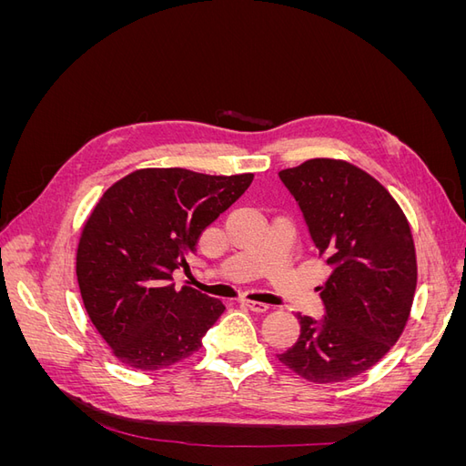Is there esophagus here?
Instances as JSON below:
<instances>
[{
	"mask_svg": "<svg viewBox=\"0 0 466 466\" xmlns=\"http://www.w3.org/2000/svg\"><path fill=\"white\" fill-rule=\"evenodd\" d=\"M241 303H243L247 309H250V311H257V313H264V311H268V305H266V303H260V301L243 299Z\"/></svg>",
	"mask_w": 466,
	"mask_h": 466,
	"instance_id": "obj_1",
	"label": "esophagus"
}]
</instances>
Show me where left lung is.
I'll return each instance as SVG.
<instances>
[{
	"instance_id": "8db88e82",
	"label": "left lung",
	"mask_w": 466,
	"mask_h": 466,
	"mask_svg": "<svg viewBox=\"0 0 466 466\" xmlns=\"http://www.w3.org/2000/svg\"><path fill=\"white\" fill-rule=\"evenodd\" d=\"M329 266L324 315H298L301 332L279 361L313 383L356 377L397 344L410 315L418 266L410 225L389 190L356 165L309 159L278 173Z\"/></svg>"
}]
</instances>
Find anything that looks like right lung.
<instances>
[{"label": "right lung", "instance_id": "right-lung-1", "mask_svg": "<svg viewBox=\"0 0 466 466\" xmlns=\"http://www.w3.org/2000/svg\"><path fill=\"white\" fill-rule=\"evenodd\" d=\"M255 175L211 177L187 168H139L98 200L77 247L83 305L115 356L155 371L202 346L225 311L209 295L175 288L173 272L198 237L250 187Z\"/></svg>", "mask_w": 466, "mask_h": 466}]
</instances>
